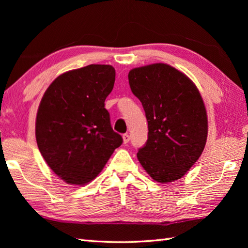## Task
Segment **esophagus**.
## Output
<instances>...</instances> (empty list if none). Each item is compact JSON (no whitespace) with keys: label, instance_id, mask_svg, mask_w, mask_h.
<instances>
[{"label":"esophagus","instance_id":"obj_1","mask_svg":"<svg viewBox=\"0 0 248 248\" xmlns=\"http://www.w3.org/2000/svg\"><path fill=\"white\" fill-rule=\"evenodd\" d=\"M123 140H124V144H128L129 141H130L129 134H124L123 135Z\"/></svg>","mask_w":248,"mask_h":248}]
</instances>
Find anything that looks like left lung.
<instances>
[{"label":"left lung","instance_id":"1","mask_svg":"<svg viewBox=\"0 0 248 248\" xmlns=\"http://www.w3.org/2000/svg\"><path fill=\"white\" fill-rule=\"evenodd\" d=\"M128 78L148 121V140L138 159L154 180H178L199 159L207 141V110L200 93L184 73L162 62L134 68Z\"/></svg>","mask_w":248,"mask_h":248}]
</instances>
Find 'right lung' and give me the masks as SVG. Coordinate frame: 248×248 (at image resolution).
<instances>
[{"label":"right lung","mask_w":248,"mask_h":248,"mask_svg":"<svg viewBox=\"0 0 248 248\" xmlns=\"http://www.w3.org/2000/svg\"><path fill=\"white\" fill-rule=\"evenodd\" d=\"M114 83L112 66L88 65L57 77L41 99L37 145L46 164L68 184L93 181L123 144L104 108Z\"/></svg>","instance_id":"right-lung-1"}]
</instances>
